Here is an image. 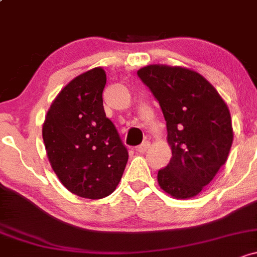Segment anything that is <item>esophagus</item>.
<instances>
[{
  "label": "esophagus",
  "mask_w": 257,
  "mask_h": 257,
  "mask_svg": "<svg viewBox=\"0 0 257 257\" xmlns=\"http://www.w3.org/2000/svg\"><path fill=\"white\" fill-rule=\"evenodd\" d=\"M150 148V142H147V141H145V142L142 143V145L137 146L136 148H135V151L137 152V153H145L146 151Z\"/></svg>",
  "instance_id": "obj_1"
}]
</instances>
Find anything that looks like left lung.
Segmentation results:
<instances>
[{
	"label": "left lung",
	"mask_w": 257,
	"mask_h": 257,
	"mask_svg": "<svg viewBox=\"0 0 257 257\" xmlns=\"http://www.w3.org/2000/svg\"><path fill=\"white\" fill-rule=\"evenodd\" d=\"M137 74L167 121L172 158L158 172L159 186L175 198L194 197L227 162L233 143L227 104L205 77L189 68L150 65Z\"/></svg>",
	"instance_id": "8db88e82"
}]
</instances>
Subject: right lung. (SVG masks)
<instances>
[{"label": "right lung", "mask_w": 257, "mask_h": 257, "mask_svg": "<svg viewBox=\"0 0 257 257\" xmlns=\"http://www.w3.org/2000/svg\"><path fill=\"white\" fill-rule=\"evenodd\" d=\"M101 67L79 74L52 101L43 125V139L52 169L77 196L98 200L121 180L128 152L106 117Z\"/></svg>", "instance_id": "add662e5"}]
</instances>
